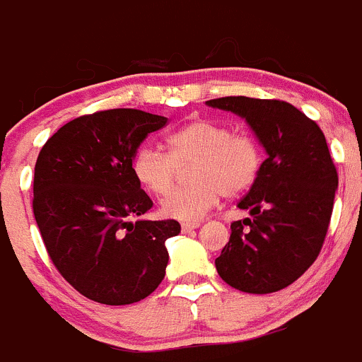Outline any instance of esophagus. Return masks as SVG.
Segmentation results:
<instances>
[{
	"instance_id": "esophagus-1",
	"label": "esophagus",
	"mask_w": 362,
	"mask_h": 362,
	"mask_svg": "<svg viewBox=\"0 0 362 362\" xmlns=\"http://www.w3.org/2000/svg\"><path fill=\"white\" fill-rule=\"evenodd\" d=\"M196 228H199V223H182V230L184 231L196 230Z\"/></svg>"
}]
</instances>
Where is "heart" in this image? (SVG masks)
I'll return each instance as SVG.
<instances>
[{"label": "heart", "instance_id": "1", "mask_svg": "<svg viewBox=\"0 0 362 362\" xmlns=\"http://www.w3.org/2000/svg\"><path fill=\"white\" fill-rule=\"evenodd\" d=\"M166 153L141 146L132 157V175L145 191L164 196L173 189L178 168L192 163V185L171 192L163 199L164 216L180 221H198L219 203L223 196L237 198L258 180L263 164L262 143L247 131L209 118H196L164 138Z\"/></svg>", "mask_w": 362, "mask_h": 362}]
</instances>
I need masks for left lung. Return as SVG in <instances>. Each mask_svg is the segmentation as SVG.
Wrapping results in <instances>:
<instances>
[{"label":"left lung","mask_w":362,"mask_h":362,"mask_svg":"<svg viewBox=\"0 0 362 362\" xmlns=\"http://www.w3.org/2000/svg\"><path fill=\"white\" fill-rule=\"evenodd\" d=\"M247 120L267 150L258 180L238 202L251 219L233 221L216 258L224 283L247 293L286 288L313 265L327 235L338 171L317 122L285 100H206Z\"/></svg>","instance_id":"8db88e82"}]
</instances>
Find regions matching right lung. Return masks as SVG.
<instances>
[{"instance_id":"add662e5","label":"right lung","mask_w":362,"mask_h":362,"mask_svg":"<svg viewBox=\"0 0 362 362\" xmlns=\"http://www.w3.org/2000/svg\"><path fill=\"white\" fill-rule=\"evenodd\" d=\"M166 124L141 110L97 111L63 125L38 153L35 221L52 265L86 299L138 303L164 279V244L180 224L139 221L153 203L132 175V157Z\"/></svg>"}]
</instances>
